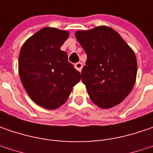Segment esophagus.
<instances>
[{"label":"esophagus","mask_w":153,"mask_h":153,"mask_svg":"<svg viewBox=\"0 0 153 153\" xmlns=\"http://www.w3.org/2000/svg\"><path fill=\"white\" fill-rule=\"evenodd\" d=\"M74 66H75V68H76L78 71H82V64L78 62V63H76V64L74 65Z\"/></svg>","instance_id":"esophagus-1"}]
</instances>
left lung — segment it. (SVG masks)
<instances>
[{
    "instance_id": "1",
    "label": "left lung",
    "mask_w": 153,
    "mask_h": 153,
    "mask_svg": "<svg viewBox=\"0 0 153 153\" xmlns=\"http://www.w3.org/2000/svg\"><path fill=\"white\" fill-rule=\"evenodd\" d=\"M75 36L88 57L82 81L90 100L102 109L120 104L135 83L134 52L118 33L105 25L78 30Z\"/></svg>"
}]
</instances>
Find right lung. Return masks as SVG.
Listing matches in <instances>:
<instances>
[{
    "mask_svg": "<svg viewBox=\"0 0 153 153\" xmlns=\"http://www.w3.org/2000/svg\"><path fill=\"white\" fill-rule=\"evenodd\" d=\"M70 33L45 27L27 39L19 57V73L29 96L40 106L54 110L67 100L81 74L60 47Z\"/></svg>",
    "mask_w": 153,
    "mask_h": 153,
    "instance_id": "1",
    "label": "right lung"
}]
</instances>
